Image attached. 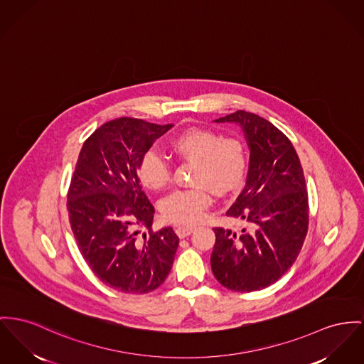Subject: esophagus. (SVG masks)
<instances>
[{
  "label": "esophagus",
  "mask_w": 364,
  "mask_h": 364,
  "mask_svg": "<svg viewBox=\"0 0 364 364\" xmlns=\"http://www.w3.org/2000/svg\"><path fill=\"white\" fill-rule=\"evenodd\" d=\"M193 230V226H176V228H175V232H176V235H178L181 239L189 236Z\"/></svg>",
  "instance_id": "34e87169"
}]
</instances>
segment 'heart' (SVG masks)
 Instances as JSON below:
<instances>
[{
  "instance_id": "b5f03b06",
  "label": "heart",
  "mask_w": 364,
  "mask_h": 364,
  "mask_svg": "<svg viewBox=\"0 0 364 364\" xmlns=\"http://www.w3.org/2000/svg\"><path fill=\"white\" fill-rule=\"evenodd\" d=\"M170 149L178 157L193 161V183L197 186L175 191L161 201V214L167 220L182 225L197 223L211 203L210 188L219 196H228L242 188L247 151L239 138H222L218 132L207 128H189L171 141ZM138 175L146 188L161 191L170 182L171 168L159 151L149 150L141 159Z\"/></svg>"
}]
</instances>
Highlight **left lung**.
I'll use <instances>...</instances> for the list:
<instances>
[{
	"mask_svg": "<svg viewBox=\"0 0 364 364\" xmlns=\"http://www.w3.org/2000/svg\"><path fill=\"white\" fill-rule=\"evenodd\" d=\"M215 122L242 128L250 150L245 186L226 215L240 232L215 228L211 269L229 290L251 292L277 282L295 262L308 232L304 171L290 139L265 119L239 110Z\"/></svg>",
	"mask_w": 364,
	"mask_h": 364,
	"instance_id": "obj_1",
	"label": "left lung"
}]
</instances>
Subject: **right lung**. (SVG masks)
Returning a JSON list of instances; mask_svg holds the SVG:
<instances>
[{
	"mask_svg": "<svg viewBox=\"0 0 364 364\" xmlns=\"http://www.w3.org/2000/svg\"><path fill=\"white\" fill-rule=\"evenodd\" d=\"M173 125L122 117L100 125L84 142L68 193L78 248L105 284L128 294L160 287L179 239L171 226L151 232L154 207L138 176L141 159ZM149 233L137 239L139 228Z\"/></svg>",
	"mask_w": 364,
	"mask_h": 364,
	"instance_id": "add662e5",
	"label": "right lung"
}]
</instances>
